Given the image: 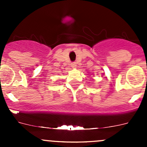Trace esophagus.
<instances>
[{
  "label": "esophagus",
  "mask_w": 147,
  "mask_h": 147,
  "mask_svg": "<svg viewBox=\"0 0 147 147\" xmlns=\"http://www.w3.org/2000/svg\"><path fill=\"white\" fill-rule=\"evenodd\" d=\"M76 66H77L76 63H71V67H75Z\"/></svg>",
  "instance_id": "34e87169"
}]
</instances>
